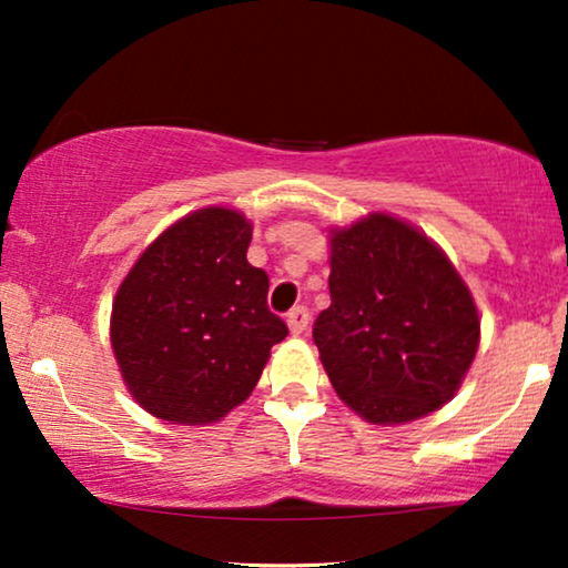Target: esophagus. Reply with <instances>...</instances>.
Wrapping results in <instances>:
<instances>
[{"label":"esophagus","mask_w":568,"mask_h":568,"mask_svg":"<svg viewBox=\"0 0 568 568\" xmlns=\"http://www.w3.org/2000/svg\"><path fill=\"white\" fill-rule=\"evenodd\" d=\"M307 323H310V313L307 307H292L290 315H286V325H290L292 336H302V333L307 331Z\"/></svg>","instance_id":"1"}]
</instances>
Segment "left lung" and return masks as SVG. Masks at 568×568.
Here are the masks:
<instances>
[{
    "instance_id": "1",
    "label": "left lung",
    "mask_w": 568,
    "mask_h": 568,
    "mask_svg": "<svg viewBox=\"0 0 568 568\" xmlns=\"http://www.w3.org/2000/svg\"><path fill=\"white\" fill-rule=\"evenodd\" d=\"M328 245L331 307L313 338L333 390L377 426L439 410L480 344L476 300L453 261L387 212L331 227Z\"/></svg>"
}]
</instances>
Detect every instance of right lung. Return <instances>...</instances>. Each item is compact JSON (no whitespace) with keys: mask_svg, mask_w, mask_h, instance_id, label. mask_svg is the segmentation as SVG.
Here are the masks:
<instances>
[{"mask_svg":"<svg viewBox=\"0 0 568 568\" xmlns=\"http://www.w3.org/2000/svg\"><path fill=\"white\" fill-rule=\"evenodd\" d=\"M251 237L237 209H196L162 230L119 284L113 356L131 398L154 418L222 422L290 333L266 305V271L245 258Z\"/></svg>","mask_w":568,"mask_h":568,"instance_id":"add662e5","label":"right lung"}]
</instances>
